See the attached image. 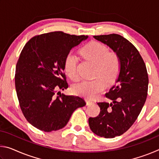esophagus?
I'll return each instance as SVG.
<instances>
[{"mask_svg":"<svg viewBox=\"0 0 159 159\" xmlns=\"http://www.w3.org/2000/svg\"><path fill=\"white\" fill-rule=\"evenodd\" d=\"M85 102H86V105H89V104H91L93 103V101L91 100V99H86Z\"/></svg>","mask_w":159,"mask_h":159,"instance_id":"esophagus-1","label":"esophagus"}]
</instances>
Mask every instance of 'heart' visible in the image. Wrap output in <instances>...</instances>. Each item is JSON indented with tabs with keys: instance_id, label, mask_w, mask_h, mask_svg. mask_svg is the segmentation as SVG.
<instances>
[{
	"instance_id": "heart-1",
	"label": "heart",
	"mask_w": 159,
	"mask_h": 159,
	"mask_svg": "<svg viewBox=\"0 0 159 159\" xmlns=\"http://www.w3.org/2000/svg\"><path fill=\"white\" fill-rule=\"evenodd\" d=\"M80 54L88 60L95 64V79L83 80L74 88L76 95L86 98H94L103 92L107 82H114L120 71V60L114 52H109L105 45L98 41L88 43L80 49ZM78 59L73 53L66 55L64 61L66 74L72 81L77 82L79 75L77 70Z\"/></svg>"
}]
</instances>
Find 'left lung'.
Masks as SVG:
<instances>
[{
    "instance_id": "8db88e82",
    "label": "left lung",
    "mask_w": 159,
    "mask_h": 159,
    "mask_svg": "<svg viewBox=\"0 0 159 159\" xmlns=\"http://www.w3.org/2000/svg\"><path fill=\"white\" fill-rule=\"evenodd\" d=\"M109 46L120 60V71L116 83L105 94L111 103L98 102L100 112L90 117V130L104 138L121 135L130 128L140 114L146 101L149 77L147 67L138 49L120 35L94 36Z\"/></svg>"
}]
</instances>
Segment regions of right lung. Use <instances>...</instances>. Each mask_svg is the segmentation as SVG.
Masks as SVG:
<instances>
[{
  "label": "right lung",
  "mask_w": 159,
  "mask_h": 159,
  "mask_svg": "<svg viewBox=\"0 0 159 159\" xmlns=\"http://www.w3.org/2000/svg\"><path fill=\"white\" fill-rule=\"evenodd\" d=\"M88 38L54 31L36 35L25 44L16 65L15 83L22 114L40 130L63 128L84 99L61 94L69 87L64 61L70 50Z\"/></svg>",
  "instance_id": "1"
}]
</instances>
